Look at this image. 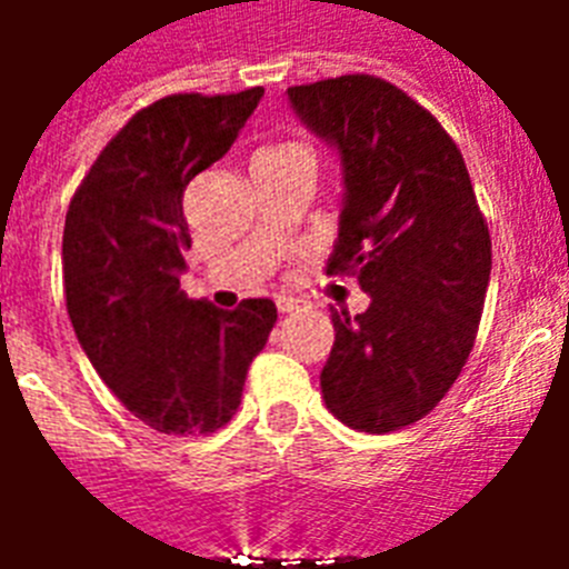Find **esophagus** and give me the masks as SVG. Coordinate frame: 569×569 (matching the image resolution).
I'll return each instance as SVG.
<instances>
[{"label": "esophagus", "instance_id": "34e87169", "mask_svg": "<svg viewBox=\"0 0 569 569\" xmlns=\"http://www.w3.org/2000/svg\"><path fill=\"white\" fill-rule=\"evenodd\" d=\"M298 307H301V301H298V298H277V310L280 312H295L298 310Z\"/></svg>", "mask_w": 569, "mask_h": 569}]
</instances>
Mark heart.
I'll return each instance as SVG.
<instances>
[{
    "label": "heart",
    "mask_w": 569,
    "mask_h": 569,
    "mask_svg": "<svg viewBox=\"0 0 569 569\" xmlns=\"http://www.w3.org/2000/svg\"><path fill=\"white\" fill-rule=\"evenodd\" d=\"M292 147H303V144H295V141H286V144L268 147V150H262V153H277V150H292Z\"/></svg>",
    "instance_id": "1"
}]
</instances>
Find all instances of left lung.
Returning a JSON list of instances; mask_svg holds the SVG:
<instances>
[{"instance_id":"obj_1","label":"left lung","mask_w":569,"mask_h":569,"mask_svg":"<svg viewBox=\"0 0 569 569\" xmlns=\"http://www.w3.org/2000/svg\"><path fill=\"white\" fill-rule=\"evenodd\" d=\"M289 100L346 168L325 274L357 277L372 298L360 316L333 310L325 405L357 431H401L440 405L476 346L490 230L458 144L401 88L348 73L295 84Z\"/></svg>"}]
</instances>
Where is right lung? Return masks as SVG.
Wrapping results in <instances>:
<instances>
[{
    "instance_id": "1",
    "label": "right lung",
    "mask_w": 569,
    "mask_h": 569,
    "mask_svg": "<svg viewBox=\"0 0 569 569\" xmlns=\"http://www.w3.org/2000/svg\"><path fill=\"white\" fill-rule=\"evenodd\" d=\"M259 100L262 88L150 102L102 147L67 209L61 271L76 337L106 387L159 433L230 422L277 321L268 298L218 310L180 289L191 248L182 194Z\"/></svg>"
}]
</instances>
